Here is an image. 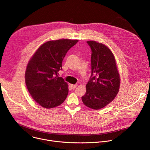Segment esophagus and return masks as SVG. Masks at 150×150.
<instances>
[{
	"label": "esophagus",
	"instance_id": "esophagus-1",
	"mask_svg": "<svg viewBox=\"0 0 150 150\" xmlns=\"http://www.w3.org/2000/svg\"><path fill=\"white\" fill-rule=\"evenodd\" d=\"M70 86H71V87L72 88V89H75L76 87V86L77 85H73V84H70Z\"/></svg>",
	"mask_w": 150,
	"mask_h": 150
}]
</instances>
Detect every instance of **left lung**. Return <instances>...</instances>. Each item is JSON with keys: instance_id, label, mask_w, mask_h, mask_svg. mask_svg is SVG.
Wrapping results in <instances>:
<instances>
[{"instance_id": "obj_1", "label": "left lung", "mask_w": 150, "mask_h": 150, "mask_svg": "<svg viewBox=\"0 0 150 150\" xmlns=\"http://www.w3.org/2000/svg\"><path fill=\"white\" fill-rule=\"evenodd\" d=\"M87 42L92 52L91 75L82 100L88 108L98 110L116 97L120 87V78L111 50L96 41H88Z\"/></svg>"}]
</instances>
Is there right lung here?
Masks as SVG:
<instances>
[{"mask_svg": "<svg viewBox=\"0 0 150 150\" xmlns=\"http://www.w3.org/2000/svg\"><path fill=\"white\" fill-rule=\"evenodd\" d=\"M78 40L59 39L42 44L30 59L25 71L27 89L33 98L42 108L60 105L67 97L68 85L58 72L68 51Z\"/></svg>", "mask_w": 150, "mask_h": 150, "instance_id": "add662e5", "label": "right lung"}]
</instances>
